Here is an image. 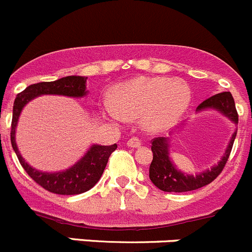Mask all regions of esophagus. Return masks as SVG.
<instances>
[{
	"instance_id": "1",
	"label": "esophagus",
	"mask_w": 252,
	"mask_h": 252,
	"mask_svg": "<svg viewBox=\"0 0 252 252\" xmlns=\"http://www.w3.org/2000/svg\"><path fill=\"white\" fill-rule=\"evenodd\" d=\"M127 145H128L129 148H138L141 147V141H139L137 137H132L131 139L127 141Z\"/></svg>"
}]
</instances>
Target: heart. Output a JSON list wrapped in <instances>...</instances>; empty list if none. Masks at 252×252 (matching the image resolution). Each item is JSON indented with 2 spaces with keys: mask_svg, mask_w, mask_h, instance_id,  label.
Returning a JSON list of instances; mask_svg holds the SVG:
<instances>
[{
  "mask_svg": "<svg viewBox=\"0 0 252 252\" xmlns=\"http://www.w3.org/2000/svg\"><path fill=\"white\" fill-rule=\"evenodd\" d=\"M190 102L191 91L182 80L141 76L114 87L103 113L115 123L141 118L145 131L160 133L178 124Z\"/></svg>",
  "mask_w": 252,
  "mask_h": 252,
  "instance_id": "heart-1",
  "label": "heart"
}]
</instances>
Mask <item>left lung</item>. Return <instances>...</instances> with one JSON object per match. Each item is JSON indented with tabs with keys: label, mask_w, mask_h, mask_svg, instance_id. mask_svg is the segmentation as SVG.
Wrapping results in <instances>:
<instances>
[{
	"label": "left lung",
	"mask_w": 252,
	"mask_h": 252,
	"mask_svg": "<svg viewBox=\"0 0 252 252\" xmlns=\"http://www.w3.org/2000/svg\"><path fill=\"white\" fill-rule=\"evenodd\" d=\"M205 110L219 111L223 116L229 119L233 124L238 125V113L230 92L217 93V94L207 98L196 108V113H201ZM177 132L178 128L173 129L172 132H170L168 137H158L152 142L153 161L149 167V178L153 184L158 187L160 190L170 191V193L195 190V189L211 183L224 167L225 162L229 158L233 143H234L235 136H237V129H235V132L230 137L229 143L225 148V152L221 157V160L216 165L212 166L211 168H206L200 173L190 175V173H186L178 170L177 166L171 160V139H172L173 134H176Z\"/></svg>",
	"instance_id": "obj_1"
}]
</instances>
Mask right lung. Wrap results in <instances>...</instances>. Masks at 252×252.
Returning a JSON list of instances; mask_svg holds the SVG:
<instances>
[{"label":"right lung","mask_w":252,"mask_h":252,"mask_svg":"<svg viewBox=\"0 0 252 252\" xmlns=\"http://www.w3.org/2000/svg\"><path fill=\"white\" fill-rule=\"evenodd\" d=\"M87 77L85 76H65L51 82H38L30 85L23 92L17 95L13 105L12 129H10V142L17 154L19 162L28 175L40 184L46 190L61 195H75L90 190L94 184L99 181L104 172L105 166L111 153L118 148V145H91L90 149L85 153L84 157L66 170L58 172H43L37 170L25 161L20 154L15 142V129H17L18 120L25 105L33 98L45 94L65 95V97L82 98L87 95L86 90Z\"/></svg>","instance_id":"obj_1"}]
</instances>
